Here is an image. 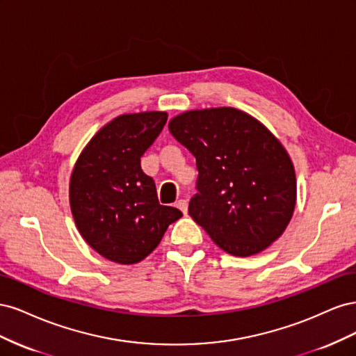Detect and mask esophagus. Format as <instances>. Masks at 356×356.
I'll use <instances>...</instances> for the list:
<instances>
[{
  "mask_svg": "<svg viewBox=\"0 0 356 356\" xmlns=\"http://www.w3.org/2000/svg\"><path fill=\"white\" fill-rule=\"evenodd\" d=\"M175 207L182 212V213H187V208H188V203H187V200L186 199H181V200H178L177 203H175Z\"/></svg>",
  "mask_w": 356,
  "mask_h": 356,
  "instance_id": "esophagus-1",
  "label": "esophagus"
}]
</instances>
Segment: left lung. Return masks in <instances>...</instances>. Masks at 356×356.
<instances>
[{
  "instance_id": "1",
  "label": "left lung",
  "mask_w": 356,
  "mask_h": 356,
  "mask_svg": "<svg viewBox=\"0 0 356 356\" xmlns=\"http://www.w3.org/2000/svg\"><path fill=\"white\" fill-rule=\"evenodd\" d=\"M169 131L196 157L190 217L222 251L250 257L285 232L296 208V172L264 124L220 106L182 113L169 122Z\"/></svg>"
}]
</instances>
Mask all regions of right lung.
<instances>
[{"instance_id": "right-lung-1", "label": "right lung", "mask_w": 356, "mask_h": 356, "mask_svg": "<svg viewBox=\"0 0 356 356\" xmlns=\"http://www.w3.org/2000/svg\"><path fill=\"white\" fill-rule=\"evenodd\" d=\"M165 111L123 114L105 124L81 152L70 181L75 225L93 250L118 264L152 254L179 209L159 203L141 157L166 124Z\"/></svg>"}]
</instances>
